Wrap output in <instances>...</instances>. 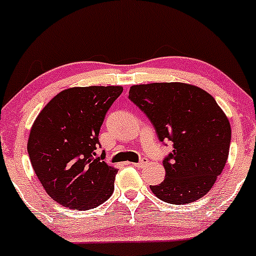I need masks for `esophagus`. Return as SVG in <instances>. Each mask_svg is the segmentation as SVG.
<instances>
[{
	"mask_svg": "<svg viewBox=\"0 0 256 256\" xmlns=\"http://www.w3.org/2000/svg\"><path fill=\"white\" fill-rule=\"evenodd\" d=\"M146 162H148L146 158H142L139 162H136V164H134L136 167H142L145 164H146Z\"/></svg>",
	"mask_w": 256,
	"mask_h": 256,
	"instance_id": "obj_1",
	"label": "esophagus"
}]
</instances>
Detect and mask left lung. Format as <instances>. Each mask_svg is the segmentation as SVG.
Here are the masks:
<instances>
[{
  "label": "left lung",
  "instance_id": "left-lung-1",
  "mask_svg": "<svg viewBox=\"0 0 256 256\" xmlns=\"http://www.w3.org/2000/svg\"><path fill=\"white\" fill-rule=\"evenodd\" d=\"M129 98L146 114L160 142L171 140L164 160L166 177L151 192L164 202L182 205L208 193L224 171L230 124L215 98L186 83L133 85Z\"/></svg>",
  "mask_w": 256,
  "mask_h": 256
}]
</instances>
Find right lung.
Instances as JSON below:
<instances>
[{"mask_svg":"<svg viewBox=\"0 0 256 256\" xmlns=\"http://www.w3.org/2000/svg\"><path fill=\"white\" fill-rule=\"evenodd\" d=\"M122 86H74L54 96L32 123L28 154L35 174L54 202L89 210L114 189L117 168L96 156L106 112Z\"/></svg>","mask_w":256,"mask_h":256,"instance_id":"1","label":"right lung"}]
</instances>
